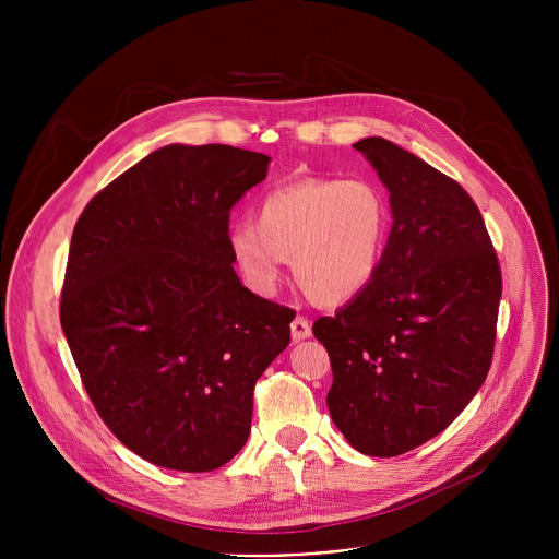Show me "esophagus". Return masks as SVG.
<instances>
[{
	"mask_svg": "<svg viewBox=\"0 0 559 559\" xmlns=\"http://www.w3.org/2000/svg\"><path fill=\"white\" fill-rule=\"evenodd\" d=\"M311 336V323L305 316H296L292 321V338L294 341H305Z\"/></svg>",
	"mask_w": 559,
	"mask_h": 559,
	"instance_id": "esophagus-1",
	"label": "esophagus"
}]
</instances>
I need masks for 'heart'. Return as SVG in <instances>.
I'll return each instance as SVG.
<instances>
[{
    "mask_svg": "<svg viewBox=\"0 0 559 559\" xmlns=\"http://www.w3.org/2000/svg\"><path fill=\"white\" fill-rule=\"evenodd\" d=\"M389 231L391 203L376 181L305 179L267 192L257 225H234L227 248L257 294H272L292 259L294 278L311 300L338 305L376 278Z\"/></svg>",
    "mask_w": 559,
    "mask_h": 559,
    "instance_id": "b5f03b06",
    "label": "heart"
}]
</instances>
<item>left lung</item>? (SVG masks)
<instances>
[{
  "label": "left lung",
  "instance_id": "obj_1",
  "mask_svg": "<svg viewBox=\"0 0 559 559\" xmlns=\"http://www.w3.org/2000/svg\"><path fill=\"white\" fill-rule=\"evenodd\" d=\"M354 147L389 190L393 225L376 278L313 336L334 371V425L356 451L393 457L444 431L483 386L502 274L460 183L382 136Z\"/></svg>",
  "mask_w": 559,
  "mask_h": 559
}]
</instances>
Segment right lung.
<instances>
[{
  "mask_svg": "<svg viewBox=\"0 0 559 559\" xmlns=\"http://www.w3.org/2000/svg\"><path fill=\"white\" fill-rule=\"evenodd\" d=\"M270 162L158 147L74 225L61 330L102 420L156 466L203 473L241 451L254 384L289 345L294 311L243 287L227 248L229 210Z\"/></svg>",
  "mask_w": 559,
  "mask_h": 559,
  "instance_id": "right-lung-1",
  "label": "right lung"
}]
</instances>
